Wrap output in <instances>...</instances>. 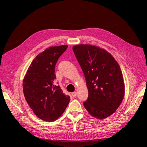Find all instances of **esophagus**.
Segmentation results:
<instances>
[{
	"label": "esophagus",
	"instance_id": "34e87169",
	"mask_svg": "<svg viewBox=\"0 0 147 147\" xmlns=\"http://www.w3.org/2000/svg\"><path fill=\"white\" fill-rule=\"evenodd\" d=\"M77 94H78V93H77L76 92H73V93L71 94V95H72L73 97H75V96L77 95Z\"/></svg>",
	"mask_w": 147,
	"mask_h": 147
}]
</instances>
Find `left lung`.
I'll list each match as a JSON object with an SVG mask.
<instances>
[{
  "instance_id": "left-lung-1",
  "label": "left lung",
  "mask_w": 147,
  "mask_h": 147,
  "mask_svg": "<svg viewBox=\"0 0 147 147\" xmlns=\"http://www.w3.org/2000/svg\"><path fill=\"white\" fill-rule=\"evenodd\" d=\"M73 50L88 89L84 108L98 119L108 117L124 98L125 84L119 64L110 53L98 46L81 44L73 46Z\"/></svg>"
}]
</instances>
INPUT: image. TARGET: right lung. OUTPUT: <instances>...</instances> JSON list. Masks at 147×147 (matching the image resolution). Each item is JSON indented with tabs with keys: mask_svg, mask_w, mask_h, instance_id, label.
<instances>
[{
	"mask_svg": "<svg viewBox=\"0 0 147 147\" xmlns=\"http://www.w3.org/2000/svg\"><path fill=\"white\" fill-rule=\"evenodd\" d=\"M67 45L52 46L33 59L23 80V92L36 116L46 121L55 120L63 114L70 98L55 85V67Z\"/></svg>",
	"mask_w": 147,
	"mask_h": 147,
	"instance_id": "1",
	"label": "right lung"
}]
</instances>
